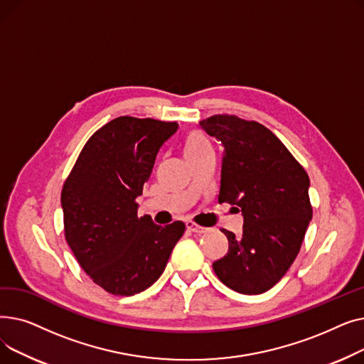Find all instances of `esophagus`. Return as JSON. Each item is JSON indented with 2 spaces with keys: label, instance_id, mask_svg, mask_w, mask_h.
Returning a JSON list of instances; mask_svg holds the SVG:
<instances>
[{
  "label": "esophagus",
  "instance_id": "1",
  "mask_svg": "<svg viewBox=\"0 0 364 364\" xmlns=\"http://www.w3.org/2000/svg\"><path fill=\"white\" fill-rule=\"evenodd\" d=\"M186 228H187L188 232H192V233H198V235H203V233H206V232H208V228H205V227H200V225L195 224L193 221H187V223H186Z\"/></svg>",
  "mask_w": 364,
  "mask_h": 364
}]
</instances>
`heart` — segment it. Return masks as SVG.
<instances>
[{
    "label": "heart",
    "mask_w": 364,
    "mask_h": 364,
    "mask_svg": "<svg viewBox=\"0 0 364 364\" xmlns=\"http://www.w3.org/2000/svg\"><path fill=\"white\" fill-rule=\"evenodd\" d=\"M209 150H213V147L205 134H202L200 131H192L187 134L184 140V156L187 158V161L195 159Z\"/></svg>",
    "instance_id": "heart-1"
}]
</instances>
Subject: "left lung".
<instances>
[{
	"instance_id": "1",
	"label": "left lung",
	"mask_w": 364,
	"mask_h": 364,
	"mask_svg": "<svg viewBox=\"0 0 364 364\" xmlns=\"http://www.w3.org/2000/svg\"><path fill=\"white\" fill-rule=\"evenodd\" d=\"M224 151L218 203L243 215V233L223 230L228 252L213 264L218 279L246 295L269 291L295 261L313 217L310 178L264 125L232 114L200 121Z\"/></svg>"
}]
</instances>
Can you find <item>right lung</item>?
<instances>
[{
  "label": "right lung",
  "mask_w": 364,
  "mask_h": 364,
  "mask_svg": "<svg viewBox=\"0 0 364 364\" xmlns=\"http://www.w3.org/2000/svg\"><path fill=\"white\" fill-rule=\"evenodd\" d=\"M177 122L119 117L80 153L62 190L65 237L82 270L106 292L139 294L164 273L184 233V223L165 227L137 215V198L161 147Z\"/></svg>",
  "instance_id": "1"
}]
</instances>
